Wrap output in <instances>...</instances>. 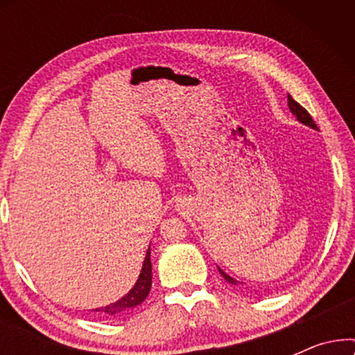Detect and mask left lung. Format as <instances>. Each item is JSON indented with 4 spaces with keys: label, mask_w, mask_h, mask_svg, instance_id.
Segmentation results:
<instances>
[{
    "label": "left lung",
    "mask_w": 355,
    "mask_h": 355,
    "mask_svg": "<svg viewBox=\"0 0 355 355\" xmlns=\"http://www.w3.org/2000/svg\"><path fill=\"white\" fill-rule=\"evenodd\" d=\"M288 105H289V110H291V113H293L295 118H297V121L299 123H302V124H305V125H309V128H312V129H317L318 130V128H317V124L313 123V119H312V116L309 114V111L305 110V108H302V106H300L297 101H295L293 96L291 95H288ZM218 270H220V273H221V276L223 278H225L227 283H231V284H237L239 283V281H236L234 278H231L230 275H226L225 271H223L220 266H218Z\"/></svg>",
    "instance_id": "8db88e82"
}]
</instances>
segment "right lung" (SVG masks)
<instances>
[{
	"label": "right lung",
	"mask_w": 355,
	"mask_h": 355,
	"mask_svg": "<svg viewBox=\"0 0 355 355\" xmlns=\"http://www.w3.org/2000/svg\"><path fill=\"white\" fill-rule=\"evenodd\" d=\"M150 288H152V261H150V247L147 250V255H145L142 271H140L137 283L134 284V288L129 291L124 297H121L116 302L106 305V307L95 309L94 312H100L101 315H118L124 310L137 307L139 304H142L145 297H147L150 293Z\"/></svg>",
	"instance_id": "obj_1"
}]
</instances>
